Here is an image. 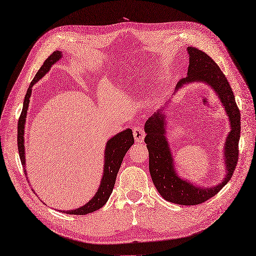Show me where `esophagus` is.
I'll use <instances>...</instances> for the list:
<instances>
[{"label": "esophagus", "instance_id": "1", "mask_svg": "<svg viewBox=\"0 0 256 256\" xmlns=\"http://www.w3.org/2000/svg\"><path fill=\"white\" fill-rule=\"evenodd\" d=\"M133 136H134V140L138 142H144V131L142 127H134L133 128Z\"/></svg>", "mask_w": 256, "mask_h": 256}]
</instances>
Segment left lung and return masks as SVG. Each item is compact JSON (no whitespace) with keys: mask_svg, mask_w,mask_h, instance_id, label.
Masks as SVG:
<instances>
[{"mask_svg":"<svg viewBox=\"0 0 256 256\" xmlns=\"http://www.w3.org/2000/svg\"><path fill=\"white\" fill-rule=\"evenodd\" d=\"M190 66L188 77L179 80L176 90L184 84L203 82L210 85L220 98L227 116L231 130L225 142L226 175L220 184L210 188L192 186V182L180 178L174 166L173 156L166 138V116L162 109L155 112L144 124L147 136L144 142L149 151V171L152 181L162 197L168 202L181 205H197L208 201L220 192L232 177L238 160V140L240 133V116L234 94L227 78L214 60L197 48L188 46Z\"/></svg>","mask_w":256,"mask_h":256,"instance_id":"left-lung-1","label":"left lung"}]
</instances>
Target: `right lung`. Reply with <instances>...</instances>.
<instances>
[{
    "label": "right lung",
    "instance_id": "obj_1",
    "mask_svg": "<svg viewBox=\"0 0 256 256\" xmlns=\"http://www.w3.org/2000/svg\"><path fill=\"white\" fill-rule=\"evenodd\" d=\"M62 53L59 51L53 52L50 56H48L46 62H44L42 66L40 68V70L36 72L35 77L33 78L32 82L29 85V88L27 90V94L25 96V99H24V105H22V110L18 118V154L22 164L25 170L26 166V160H25V146H24V129H25V122L27 116V112L29 107L30 102V96L32 92V86L42 78L46 72L50 70V68L62 58ZM134 142V138H133L132 130L126 129L118 133L116 136L112 138L106 144L105 148V162H104V171H103V177L101 179V184L94 194V196L86 203L85 205L81 206V208L72 210H62L64 214H86L90 212H94L98 210L99 208H103L105 203L108 201L109 197L112 192L114 182L116 179V175L120 170V166L123 162V158L129 148ZM25 175L27 176L26 170H25ZM62 212V210H60Z\"/></svg>",
    "mask_w": 256,
    "mask_h": 256
}]
</instances>
